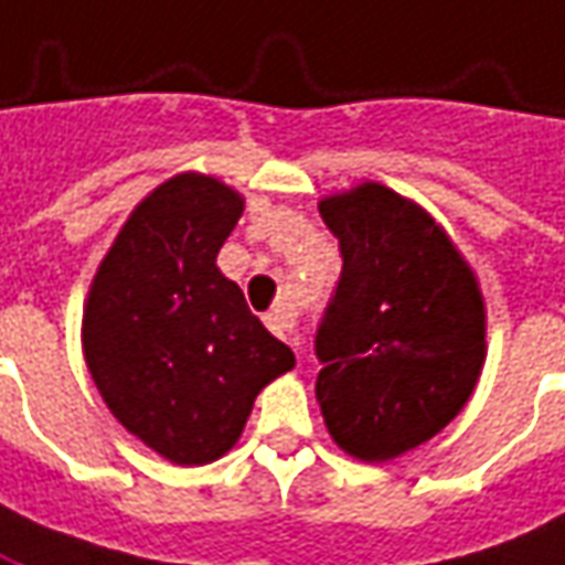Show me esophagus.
<instances>
[{
  "mask_svg": "<svg viewBox=\"0 0 565 565\" xmlns=\"http://www.w3.org/2000/svg\"><path fill=\"white\" fill-rule=\"evenodd\" d=\"M268 331L275 337H281L287 343H294V312L290 309H275V312L266 315Z\"/></svg>",
  "mask_w": 565,
  "mask_h": 565,
  "instance_id": "esophagus-1",
  "label": "esophagus"
}]
</instances>
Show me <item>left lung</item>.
Listing matches in <instances>:
<instances>
[{
	"label": "left lung",
	"instance_id": "left-lung-1",
	"mask_svg": "<svg viewBox=\"0 0 565 565\" xmlns=\"http://www.w3.org/2000/svg\"><path fill=\"white\" fill-rule=\"evenodd\" d=\"M318 210L343 271L315 333V395L343 451L393 460L473 395L486 362L482 290L443 225L393 188L364 182Z\"/></svg>",
	"mask_w": 565,
	"mask_h": 565
}]
</instances>
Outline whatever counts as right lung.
Masks as SVG:
<instances>
[{"instance_id":"obj_1","label":"right lung","mask_w":565,"mask_h":565,"mask_svg":"<svg viewBox=\"0 0 565 565\" xmlns=\"http://www.w3.org/2000/svg\"><path fill=\"white\" fill-rule=\"evenodd\" d=\"M241 213L225 182L172 175L126 218L83 312V352L110 414L182 467L232 451L256 395L297 364L216 266Z\"/></svg>"}]
</instances>
